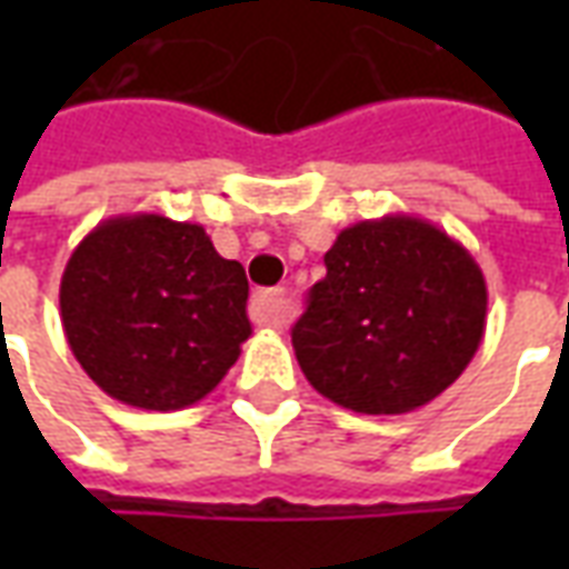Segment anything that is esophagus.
Returning a JSON list of instances; mask_svg holds the SVG:
<instances>
[{"label":"esophagus","mask_w":569,"mask_h":569,"mask_svg":"<svg viewBox=\"0 0 569 569\" xmlns=\"http://www.w3.org/2000/svg\"><path fill=\"white\" fill-rule=\"evenodd\" d=\"M249 317H252V322L268 326V329H283L289 322V301H286L283 289L256 292L249 301Z\"/></svg>","instance_id":"esophagus-1"}]
</instances>
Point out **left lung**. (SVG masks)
Segmentation results:
<instances>
[{
    "label": "left lung",
    "mask_w": 569,
    "mask_h": 569,
    "mask_svg": "<svg viewBox=\"0 0 569 569\" xmlns=\"http://www.w3.org/2000/svg\"><path fill=\"white\" fill-rule=\"evenodd\" d=\"M485 273L463 243L418 216L345 228L292 329L310 387L357 415H408L476 357Z\"/></svg>",
    "instance_id": "obj_1"
}]
</instances>
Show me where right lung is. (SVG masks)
<instances>
[{
	"instance_id": "obj_1",
	"label": "right lung",
	"mask_w": 569,
	"mask_h": 569,
	"mask_svg": "<svg viewBox=\"0 0 569 569\" xmlns=\"http://www.w3.org/2000/svg\"><path fill=\"white\" fill-rule=\"evenodd\" d=\"M249 283L200 224L112 216L72 249L60 280L69 350L103 393L179 411L212 393L252 335Z\"/></svg>"
}]
</instances>
